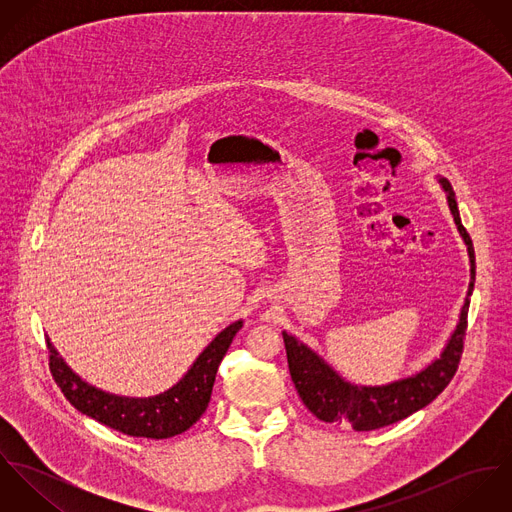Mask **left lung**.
<instances>
[{
	"label": "left lung",
	"mask_w": 512,
	"mask_h": 512,
	"mask_svg": "<svg viewBox=\"0 0 512 512\" xmlns=\"http://www.w3.org/2000/svg\"><path fill=\"white\" fill-rule=\"evenodd\" d=\"M445 195L447 205L457 224V230L467 244L469 262H471V282L465 303L459 313V323L451 333L445 349L441 351L439 359L424 370L384 384V386H357L341 378L331 366L327 365L319 355H315L307 345L299 343L295 337L284 335L286 353H288V366L292 374L295 390L303 400L305 408L323 422H337L349 424L357 432H370L394 422L408 418L410 414L418 412L420 408L428 406L434 398H438L443 388L451 382L459 359L463 353V339L467 329V309H469V295L475 286V250L471 236L467 234L465 226L459 219L455 193L449 181L439 179Z\"/></svg>",
	"instance_id": "1"
}]
</instances>
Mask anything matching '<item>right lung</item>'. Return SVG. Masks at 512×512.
<instances>
[{
	"label": "right lung",
	"mask_w": 512,
	"mask_h": 512,
	"mask_svg": "<svg viewBox=\"0 0 512 512\" xmlns=\"http://www.w3.org/2000/svg\"><path fill=\"white\" fill-rule=\"evenodd\" d=\"M240 329L242 321L222 329L173 388L151 398H126L90 386L74 374L47 339L49 368L65 398L84 416L132 438H173L205 414L220 361Z\"/></svg>",
	"instance_id": "right-lung-1"
}]
</instances>
